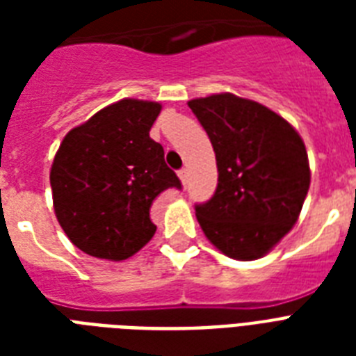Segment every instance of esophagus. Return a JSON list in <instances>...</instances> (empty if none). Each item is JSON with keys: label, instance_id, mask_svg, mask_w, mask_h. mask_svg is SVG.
<instances>
[{"label": "esophagus", "instance_id": "1", "mask_svg": "<svg viewBox=\"0 0 356 356\" xmlns=\"http://www.w3.org/2000/svg\"><path fill=\"white\" fill-rule=\"evenodd\" d=\"M179 179H181L183 186H186V184H188V170H186V168L179 170Z\"/></svg>", "mask_w": 356, "mask_h": 356}]
</instances>
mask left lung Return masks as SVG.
Listing matches in <instances>:
<instances>
[{"mask_svg":"<svg viewBox=\"0 0 356 356\" xmlns=\"http://www.w3.org/2000/svg\"><path fill=\"white\" fill-rule=\"evenodd\" d=\"M216 153L218 186L195 205L205 236L236 260L264 257L296 225L310 186L307 149L277 113L234 94L188 102Z\"/></svg>","mask_w":356,"mask_h":356,"instance_id":"left-lung-1","label":"left lung"}]
</instances>
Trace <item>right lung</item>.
I'll return each mask as SVG.
<instances>
[{
    "label": "right lung",
    "instance_id": "1",
    "mask_svg": "<svg viewBox=\"0 0 356 356\" xmlns=\"http://www.w3.org/2000/svg\"><path fill=\"white\" fill-rule=\"evenodd\" d=\"M161 103L122 99L74 127L53 159V209L75 248L125 260L149 242L156 227L149 209L181 181L149 136Z\"/></svg>",
    "mask_w": 356,
    "mask_h": 356
}]
</instances>
